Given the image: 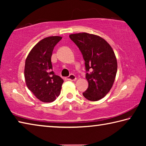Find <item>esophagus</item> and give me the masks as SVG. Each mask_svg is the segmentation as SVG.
Returning <instances> with one entry per match:
<instances>
[{"mask_svg":"<svg viewBox=\"0 0 146 146\" xmlns=\"http://www.w3.org/2000/svg\"><path fill=\"white\" fill-rule=\"evenodd\" d=\"M66 79H67L68 80H75L76 78V76L74 75V74H71V75H70V76L66 78Z\"/></svg>","mask_w":146,"mask_h":146,"instance_id":"esophagus-1","label":"esophagus"}]
</instances>
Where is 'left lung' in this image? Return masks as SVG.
<instances>
[{
  "instance_id": "1",
  "label": "left lung",
  "mask_w": 146,
  "mask_h": 146,
  "mask_svg": "<svg viewBox=\"0 0 146 146\" xmlns=\"http://www.w3.org/2000/svg\"><path fill=\"white\" fill-rule=\"evenodd\" d=\"M70 38L85 61L88 88L82 94L86 99L97 101L112 88L117 71V62L111 47L100 36L87 33L71 34Z\"/></svg>"
}]
</instances>
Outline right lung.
<instances>
[{
  "label": "right lung",
  "mask_w": 146,
  "mask_h": 146,
  "mask_svg": "<svg viewBox=\"0 0 146 146\" xmlns=\"http://www.w3.org/2000/svg\"><path fill=\"white\" fill-rule=\"evenodd\" d=\"M61 36H49L41 40L27 56L24 68L27 87L44 102H51L60 93L64 80L53 71L51 55Z\"/></svg>",
  "instance_id": "right-lung-1"
}]
</instances>
